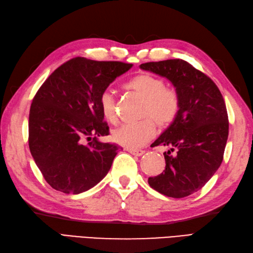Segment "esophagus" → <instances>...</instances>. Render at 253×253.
<instances>
[{
  "label": "esophagus",
  "instance_id": "1",
  "mask_svg": "<svg viewBox=\"0 0 253 253\" xmlns=\"http://www.w3.org/2000/svg\"><path fill=\"white\" fill-rule=\"evenodd\" d=\"M127 151L132 153L134 156H137V157H141L143 155H145V151L144 150H134V149H127Z\"/></svg>",
  "mask_w": 253,
  "mask_h": 253
}]
</instances>
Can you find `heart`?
I'll return each mask as SVG.
<instances>
[{
    "mask_svg": "<svg viewBox=\"0 0 253 253\" xmlns=\"http://www.w3.org/2000/svg\"><path fill=\"white\" fill-rule=\"evenodd\" d=\"M123 88L145 101L141 117L146 119L139 122L125 123L117 127L113 132V138L116 143L128 149H137L155 136V122L159 127L164 128L175 121L180 107L179 96L176 90L166 87L164 79L150 74L134 76L125 84ZM98 105L106 121L117 122L118 114L116 100L109 91L102 92L98 98Z\"/></svg>",
    "mask_w": 253,
    "mask_h": 253,
    "instance_id": "heart-1",
    "label": "heart"
}]
</instances>
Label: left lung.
I'll return each mask as SVG.
<instances>
[{
    "label": "left lung",
    "mask_w": 253,
    "mask_h": 253,
    "mask_svg": "<svg viewBox=\"0 0 253 253\" xmlns=\"http://www.w3.org/2000/svg\"><path fill=\"white\" fill-rule=\"evenodd\" d=\"M139 67L168 78L180 101L175 121L151 145L170 148L163 153L165 169L148 178V183L169 198H186L204 187L222 163L229 136L223 96L211 78L187 61L165 60Z\"/></svg>",
    "instance_id": "8db88e82"
}]
</instances>
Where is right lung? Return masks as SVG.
Returning a JSON list of instances; mask_svg holds the SVG:
<instances>
[{
    "instance_id": "1",
    "label": "right lung",
    "mask_w": 253,
    "mask_h": 253,
    "mask_svg": "<svg viewBox=\"0 0 253 253\" xmlns=\"http://www.w3.org/2000/svg\"><path fill=\"white\" fill-rule=\"evenodd\" d=\"M132 66L118 61L73 58L36 92L29 115V147L54 190L79 194L107 175L118 147L97 139L109 134L98 98Z\"/></svg>"
}]
</instances>
